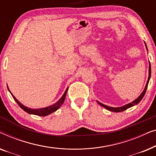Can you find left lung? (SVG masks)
<instances>
[{
	"label": "left lung",
	"instance_id": "left-lung-1",
	"mask_svg": "<svg viewBox=\"0 0 156 156\" xmlns=\"http://www.w3.org/2000/svg\"><path fill=\"white\" fill-rule=\"evenodd\" d=\"M146 44V49H147V46H146V44ZM147 50H148V49H147ZM151 64H150V62H149V74H148V81H147V83H146V87H145V89L143 91V92L141 93V94H140L139 97H138L137 99L134 100L133 101L131 102V103L126 104V105H124L123 106H121V107H111V106H108L106 105H104V104L100 103L99 101H98V104H99V105H101V106H103L104 108H106V109L108 110V111H111V112H123V111L127 109V108H129L130 107H131V106H133L136 105V104H138L139 102L141 101V99H143V97H144L145 94H146V89H147V87H148V82H149V80H150V78H151Z\"/></svg>",
	"mask_w": 156,
	"mask_h": 156
}]
</instances>
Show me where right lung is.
I'll return each mask as SVG.
<instances>
[{
	"instance_id": "obj_1",
	"label": "right lung",
	"mask_w": 156,
	"mask_h": 156,
	"mask_svg": "<svg viewBox=\"0 0 156 156\" xmlns=\"http://www.w3.org/2000/svg\"><path fill=\"white\" fill-rule=\"evenodd\" d=\"M8 91H10V93L11 94L12 97H13V99L15 101H16V103L18 104L19 106L22 108L23 110H24L25 112L28 113L30 114H34V115H37V116H48V115L52 114L55 111H57L58 108L60 107V106L62 105L63 103H64V101H65V97H66V94H67V89H68V87L66 89V91H65V93H64V94L62 95V97L60 99H59V101H57L56 103L52 104V105H50L49 106H47L45 108H28L27 107V106H25L23 105L20 103V101H18V99H16V97H14L13 95L12 94V93L10 92V91L9 90V89H8Z\"/></svg>"
}]
</instances>
